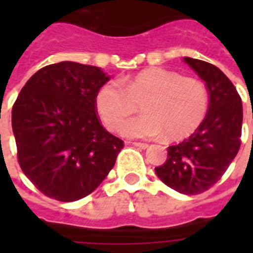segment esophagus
<instances>
[{
	"label": "esophagus",
	"instance_id": "esophagus-1",
	"mask_svg": "<svg viewBox=\"0 0 253 253\" xmlns=\"http://www.w3.org/2000/svg\"><path fill=\"white\" fill-rule=\"evenodd\" d=\"M132 146L135 147H139V148H142V150H146L147 147H148V144L147 143H140V142H130Z\"/></svg>",
	"mask_w": 253,
	"mask_h": 253
}]
</instances>
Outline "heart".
<instances>
[{
    "instance_id": "heart-1",
    "label": "heart",
    "mask_w": 253,
    "mask_h": 253,
    "mask_svg": "<svg viewBox=\"0 0 253 253\" xmlns=\"http://www.w3.org/2000/svg\"><path fill=\"white\" fill-rule=\"evenodd\" d=\"M119 84L110 81L99 87L95 107L105 126L117 130L140 104L143 114L121 128L128 138H186L208 113L209 93L204 83L174 71L154 67Z\"/></svg>"
}]
</instances>
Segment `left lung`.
I'll list each match as a JSON object with an SVG mask.
<instances>
[{"instance_id":"obj_1","label":"left lung","mask_w":253,"mask_h":253,"mask_svg":"<svg viewBox=\"0 0 253 253\" xmlns=\"http://www.w3.org/2000/svg\"><path fill=\"white\" fill-rule=\"evenodd\" d=\"M206 83L209 109L204 122L184 142L168 147V158L155 168L160 180L182 194H200L219 180L240 147L243 106L235 86L218 67L184 57Z\"/></svg>"}]
</instances>
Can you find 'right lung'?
<instances>
[{
	"instance_id": "right-lung-1",
	"label": "right lung",
	"mask_w": 253,
	"mask_h": 253,
	"mask_svg": "<svg viewBox=\"0 0 253 253\" xmlns=\"http://www.w3.org/2000/svg\"><path fill=\"white\" fill-rule=\"evenodd\" d=\"M110 76L99 67L60 61L30 77L11 111L18 162L49 198L73 202L99 186L123 142L103 128L95 94Z\"/></svg>"
}]
</instances>
